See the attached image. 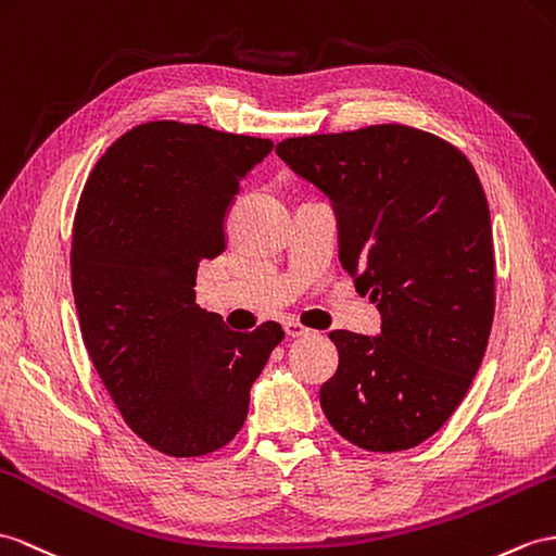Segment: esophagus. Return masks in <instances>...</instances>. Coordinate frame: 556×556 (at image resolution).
Wrapping results in <instances>:
<instances>
[{"instance_id":"obj_1","label":"esophagus","mask_w":556,"mask_h":556,"mask_svg":"<svg viewBox=\"0 0 556 556\" xmlns=\"http://www.w3.org/2000/svg\"><path fill=\"white\" fill-rule=\"evenodd\" d=\"M282 328H286L288 337H302V334H308V332H311L308 328H304V325L296 323V320H288L286 325H282Z\"/></svg>"}]
</instances>
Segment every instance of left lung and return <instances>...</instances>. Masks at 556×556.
<instances>
[{
    "label": "left lung",
    "instance_id": "left-lung-1",
    "mask_svg": "<svg viewBox=\"0 0 556 556\" xmlns=\"http://www.w3.org/2000/svg\"><path fill=\"white\" fill-rule=\"evenodd\" d=\"M276 153L332 200L340 262L382 314L380 337L330 332L340 365L320 408L358 448H415L448 422L489 346L495 254L479 174L405 125L294 137Z\"/></svg>",
    "mask_w": 556,
    "mask_h": 556
}]
</instances>
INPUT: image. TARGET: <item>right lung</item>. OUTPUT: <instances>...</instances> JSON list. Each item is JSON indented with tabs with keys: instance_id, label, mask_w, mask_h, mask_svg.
Wrapping results in <instances>:
<instances>
[{
	"instance_id": "add662e5",
	"label": "right lung",
	"mask_w": 556,
	"mask_h": 556,
	"mask_svg": "<svg viewBox=\"0 0 556 556\" xmlns=\"http://www.w3.org/2000/svg\"><path fill=\"white\" fill-rule=\"evenodd\" d=\"M274 141L146 122L97 162L79 198L71 274L79 330L134 434L172 457L219 451L280 340L274 320L228 330L195 304L202 260L226 250L238 186Z\"/></svg>"
}]
</instances>
